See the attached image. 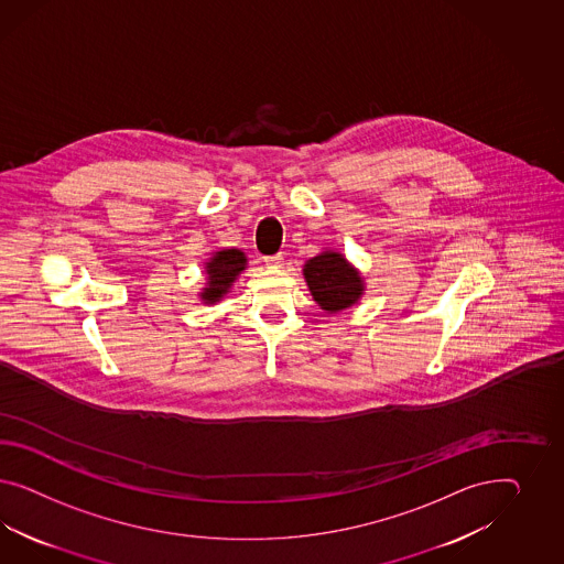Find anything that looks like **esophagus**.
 Returning a JSON list of instances; mask_svg holds the SVG:
<instances>
[{
	"label": "esophagus",
	"instance_id": "obj_1",
	"mask_svg": "<svg viewBox=\"0 0 564 564\" xmlns=\"http://www.w3.org/2000/svg\"><path fill=\"white\" fill-rule=\"evenodd\" d=\"M283 254H273V257H264V264L267 267H271V269H279V267H283Z\"/></svg>",
	"mask_w": 564,
	"mask_h": 564
}]
</instances>
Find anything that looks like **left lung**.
I'll list each match as a JSON object with an SVG mask.
<instances>
[{
	"label": "left lung",
	"mask_w": 564,
	"mask_h": 564,
	"mask_svg": "<svg viewBox=\"0 0 564 564\" xmlns=\"http://www.w3.org/2000/svg\"><path fill=\"white\" fill-rule=\"evenodd\" d=\"M304 274L314 300L326 312H339L356 304L364 291L361 276L339 252H323L307 260Z\"/></svg>",
	"instance_id": "obj_1"
}]
</instances>
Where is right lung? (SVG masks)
<instances>
[{"mask_svg": "<svg viewBox=\"0 0 564 564\" xmlns=\"http://www.w3.org/2000/svg\"><path fill=\"white\" fill-rule=\"evenodd\" d=\"M246 257L239 250H221L215 257L210 258V262H206V273H208V285L203 291V300L206 304H215L219 302L227 290L231 288V283L236 281L239 271H243Z\"/></svg>", "mask_w": 564, "mask_h": 564, "instance_id": "add662e5", "label": "right lung"}]
</instances>
